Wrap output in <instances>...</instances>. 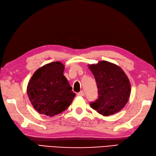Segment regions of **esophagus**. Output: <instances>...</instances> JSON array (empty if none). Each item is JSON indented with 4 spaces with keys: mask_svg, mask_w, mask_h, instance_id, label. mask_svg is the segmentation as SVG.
<instances>
[{
    "mask_svg": "<svg viewBox=\"0 0 156 156\" xmlns=\"http://www.w3.org/2000/svg\"><path fill=\"white\" fill-rule=\"evenodd\" d=\"M77 95L78 96H83L84 95V92H83V90H81V91H80V92L77 93Z\"/></svg>",
    "mask_w": 156,
    "mask_h": 156,
    "instance_id": "34e87169",
    "label": "esophagus"
}]
</instances>
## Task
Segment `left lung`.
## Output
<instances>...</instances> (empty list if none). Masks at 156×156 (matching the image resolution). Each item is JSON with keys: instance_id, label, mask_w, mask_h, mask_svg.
I'll list each match as a JSON object with an SVG mask.
<instances>
[{"instance_id": "left-lung-1", "label": "left lung", "mask_w": 156, "mask_h": 156, "mask_svg": "<svg viewBox=\"0 0 156 156\" xmlns=\"http://www.w3.org/2000/svg\"><path fill=\"white\" fill-rule=\"evenodd\" d=\"M98 88V98L90 102V107L103 116L120 111L128 101L130 83L121 68L115 64L101 61L89 66Z\"/></svg>"}]
</instances>
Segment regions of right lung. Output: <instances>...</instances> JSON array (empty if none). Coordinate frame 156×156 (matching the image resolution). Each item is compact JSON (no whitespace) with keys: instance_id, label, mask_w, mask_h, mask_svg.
Listing matches in <instances>:
<instances>
[{"instance_id":"obj_1","label":"right lung","mask_w":156,"mask_h":156,"mask_svg":"<svg viewBox=\"0 0 156 156\" xmlns=\"http://www.w3.org/2000/svg\"><path fill=\"white\" fill-rule=\"evenodd\" d=\"M59 62L48 63L39 68L30 79L27 87L29 99L41 115L54 116L69 107L75 97Z\"/></svg>"}]
</instances>
